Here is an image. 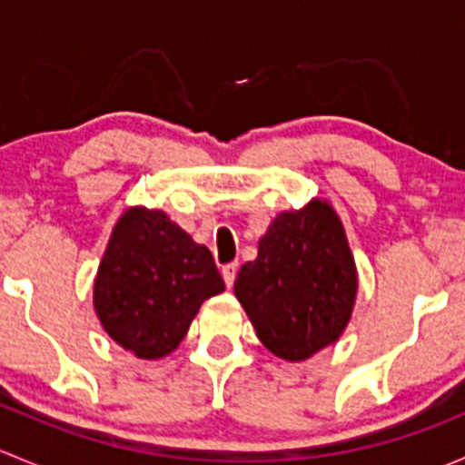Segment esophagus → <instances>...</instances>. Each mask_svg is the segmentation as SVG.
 I'll use <instances>...</instances> for the list:
<instances>
[{"label": "esophagus", "mask_w": 465, "mask_h": 465, "mask_svg": "<svg viewBox=\"0 0 465 465\" xmlns=\"http://www.w3.org/2000/svg\"><path fill=\"white\" fill-rule=\"evenodd\" d=\"M236 274H238V262H229V265L223 267V279L224 283H227V288H232L233 281H236Z\"/></svg>", "instance_id": "esophagus-1"}]
</instances>
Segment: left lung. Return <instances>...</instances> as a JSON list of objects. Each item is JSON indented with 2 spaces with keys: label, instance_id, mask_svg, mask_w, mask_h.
Returning a JSON list of instances; mask_svg holds the SVG:
<instances>
[{
  "label": "left lung",
  "instance_id": "8db88e82",
  "mask_svg": "<svg viewBox=\"0 0 465 465\" xmlns=\"http://www.w3.org/2000/svg\"><path fill=\"white\" fill-rule=\"evenodd\" d=\"M267 351L302 362L340 340L358 292L355 261L332 206L311 200L283 211L233 283Z\"/></svg>",
  "mask_w": 465,
  "mask_h": 465
}]
</instances>
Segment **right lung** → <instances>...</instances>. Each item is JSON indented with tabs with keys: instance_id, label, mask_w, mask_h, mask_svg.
<instances>
[{
	"instance_id": "obj_1",
	"label": "right lung",
	"mask_w": 465,
	"mask_h": 465,
	"mask_svg": "<svg viewBox=\"0 0 465 465\" xmlns=\"http://www.w3.org/2000/svg\"><path fill=\"white\" fill-rule=\"evenodd\" d=\"M224 281L213 256L163 211L133 206L112 229L94 281L107 335L142 360L177 349L204 299Z\"/></svg>"
}]
</instances>
